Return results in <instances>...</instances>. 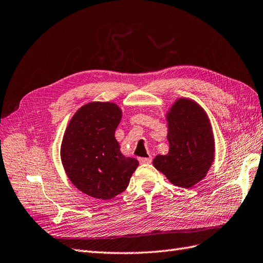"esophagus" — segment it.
Segmentation results:
<instances>
[{
    "label": "esophagus",
    "mask_w": 263,
    "mask_h": 263,
    "mask_svg": "<svg viewBox=\"0 0 263 263\" xmlns=\"http://www.w3.org/2000/svg\"><path fill=\"white\" fill-rule=\"evenodd\" d=\"M151 162H152V156H149V157H140L139 158V163H142V164H148Z\"/></svg>",
    "instance_id": "obj_1"
}]
</instances>
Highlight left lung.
Wrapping results in <instances>:
<instances>
[{"label":"left lung","instance_id":"8db88e82","mask_svg":"<svg viewBox=\"0 0 263 263\" xmlns=\"http://www.w3.org/2000/svg\"><path fill=\"white\" fill-rule=\"evenodd\" d=\"M170 151L153 165L180 187H192L205 177L214 158V142L205 111L190 99H178L167 114Z\"/></svg>","mask_w":263,"mask_h":263}]
</instances>
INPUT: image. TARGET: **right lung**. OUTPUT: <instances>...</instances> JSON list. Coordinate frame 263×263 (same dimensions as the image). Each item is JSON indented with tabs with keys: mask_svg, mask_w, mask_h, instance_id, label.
Wrapping results in <instances>:
<instances>
[{
	"mask_svg": "<svg viewBox=\"0 0 263 263\" xmlns=\"http://www.w3.org/2000/svg\"><path fill=\"white\" fill-rule=\"evenodd\" d=\"M121 110L112 102H90L74 114L61 145V161L70 181L82 193L110 200L123 193L138 166L125 157L115 138Z\"/></svg>",
	"mask_w": 263,
	"mask_h": 263,
	"instance_id": "right-lung-1",
	"label": "right lung"
}]
</instances>
